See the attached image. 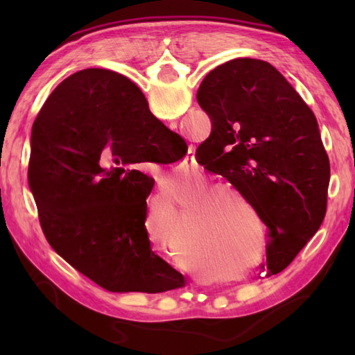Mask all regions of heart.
<instances>
[{
  "label": "heart",
  "mask_w": 355,
  "mask_h": 355,
  "mask_svg": "<svg viewBox=\"0 0 355 355\" xmlns=\"http://www.w3.org/2000/svg\"><path fill=\"white\" fill-rule=\"evenodd\" d=\"M223 192L224 193H227L229 197H232V198H235V200H238L241 205H245V206H248V201L245 200V197L243 193H241L236 187H233V186H224L223 187Z\"/></svg>",
  "instance_id": "heart-1"
}]
</instances>
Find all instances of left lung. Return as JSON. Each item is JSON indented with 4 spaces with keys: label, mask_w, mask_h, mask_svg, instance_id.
Returning a JSON list of instances; mask_svg holds the SVG:
<instances>
[{
    "label": "left lung",
    "mask_w": 355,
    "mask_h": 355,
    "mask_svg": "<svg viewBox=\"0 0 355 355\" xmlns=\"http://www.w3.org/2000/svg\"><path fill=\"white\" fill-rule=\"evenodd\" d=\"M197 101L212 122L198 163L229 180L268 227L267 268L286 267L327 214L329 160L315 116L273 65L252 58L207 73Z\"/></svg>",
    "instance_id": "left-lung-1"
}]
</instances>
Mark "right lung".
Listing matches in <instances>:
<instances>
[{
  "label": "right lung",
  "instance_id": "1",
  "mask_svg": "<svg viewBox=\"0 0 355 355\" xmlns=\"http://www.w3.org/2000/svg\"><path fill=\"white\" fill-rule=\"evenodd\" d=\"M186 150L122 74L87 69L62 80L35 120L28 164L53 250L108 291L180 288L177 271L153 252L145 227L154 178L123 164H168ZM105 159L121 166L105 168Z\"/></svg>",
  "mask_w": 355,
  "mask_h": 355
}]
</instances>
